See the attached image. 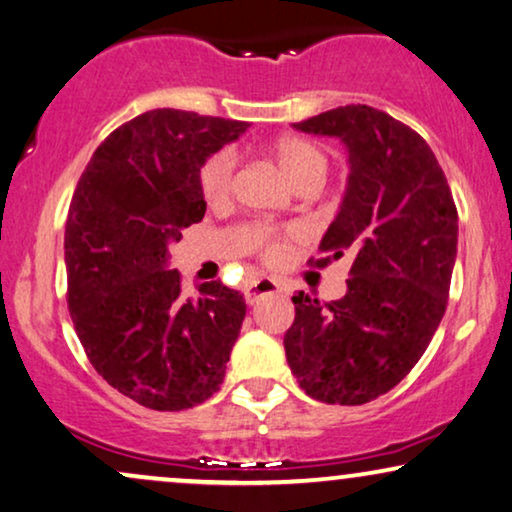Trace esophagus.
<instances>
[{"instance_id":"obj_1","label":"esophagus","mask_w":512,"mask_h":512,"mask_svg":"<svg viewBox=\"0 0 512 512\" xmlns=\"http://www.w3.org/2000/svg\"><path fill=\"white\" fill-rule=\"evenodd\" d=\"M281 290H283L281 283L274 281V278H255V281L245 285L243 295H245V302L255 304L260 297L271 295V292H281Z\"/></svg>"}]
</instances>
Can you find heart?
<instances>
[{
	"mask_svg": "<svg viewBox=\"0 0 512 512\" xmlns=\"http://www.w3.org/2000/svg\"><path fill=\"white\" fill-rule=\"evenodd\" d=\"M271 156L283 170L285 177L295 187L304 185H320L327 173V156L316 142L297 138V135H288V138H278L274 145L269 147ZM234 175H236V154L231 149H222L210 156V159L201 166L199 185L203 192V199L208 206H224L231 199L234 192ZM299 238V231L295 227L283 229H269V227H255L248 231V243L252 250L264 262L276 264L285 257V252L292 243Z\"/></svg>",
	"mask_w": 512,
	"mask_h": 512,
	"instance_id": "heart-1",
	"label": "heart"
}]
</instances>
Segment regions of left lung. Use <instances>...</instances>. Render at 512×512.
<instances>
[{"label": "left lung", "instance_id": "8db88e82", "mask_svg": "<svg viewBox=\"0 0 512 512\" xmlns=\"http://www.w3.org/2000/svg\"><path fill=\"white\" fill-rule=\"evenodd\" d=\"M292 126L349 149V187L311 264L344 252L353 264L342 299L292 297L285 356L306 395L365 405L410 374L445 316L459 236L452 189L426 140L381 109L346 105Z\"/></svg>", "mask_w": 512, "mask_h": 512}]
</instances>
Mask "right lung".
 Segmentation results:
<instances>
[{"instance_id":"obj_1","label":"right lung","mask_w":512,"mask_h":512,"mask_svg":"<svg viewBox=\"0 0 512 512\" xmlns=\"http://www.w3.org/2000/svg\"><path fill=\"white\" fill-rule=\"evenodd\" d=\"M248 124L152 109L112 131L74 189L65 224L67 306L95 372L159 412L220 388L245 302L220 281L182 292L168 243L201 222L203 161Z\"/></svg>"}]
</instances>
